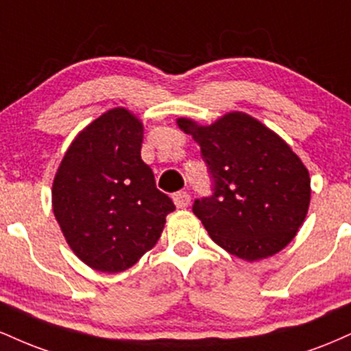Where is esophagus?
Listing matches in <instances>:
<instances>
[{
  "label": "esophagus",
  "mask_w": 351,
  "mask_h": 351,
  "mask_svg": "<svg viewBox=\"0 0 351 351\" xmlns=\"http://www.w3.org/2000/svg\"><path fill=\"white\" fill-rule=\"evenodd\" d=\"M173 201H175L176 208H186L191 201V196H189L188 191H178L173 195Z\"/></svg>",
  "instance_id": "obj_1"
}]
</instances>
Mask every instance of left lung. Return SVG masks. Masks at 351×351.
I'll list each match as a JSON object with an SVG mask.
<instances>
[{
    "instance_id": "8db88e82",
    "label": "left lung",
    "mask_w": 351,
    "mask_h": 351,
    "mask_svg": "<svg viewBox=\"0 0 351 351\" xmlns=\"http://www.w3.org/2000/svg\"><path fill=\"white\" fill-rule=\"evenodd\" d=\"M199 143L213 195L195 199L199 217L217 245L241 259L259 261L282 251L307 216L310 176L279 135L243 112L203 127L176 120Z\"/></svg>"
}]
</instances>
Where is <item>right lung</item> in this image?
Wrapping results in <instances>:
<instances>
[{
  "instance_id": "1",
  "label": "right lung",
  "mask_w": 351,
  "mask_h": 351,
  "mask_svg": "<svg viewBox=\"0 0 351 351\" xmlns=\"http://www.w3.org/2000/svg\"><path fill=\"white\" fill-rule=\"evenodd\" d=\"M143 125L117 107L71 143L52 183V211L75 256L100 272H122L150 251L175 204L140 156Z\"/></svg>"
}]
</instances>
